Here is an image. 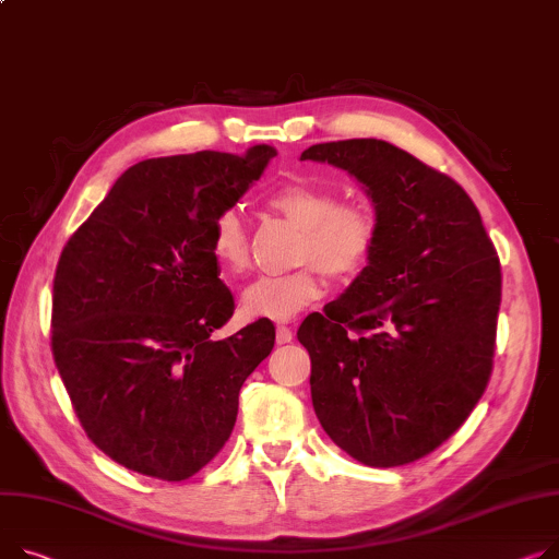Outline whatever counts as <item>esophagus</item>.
I'll return each mask as SVG.
<instances>
[{"label":"esophagus","instance_id":"34e87169","mask_svg":"<svg viewBox=\"0 0 559 559\" xmlns=\"http://www.w3.org/2000/svg\"><path fill=\"white\" fill-rule=\"evenodd\" d=\"M292 337H294V332L287 325L276 328V344H289Z\"/></svg>","mask_w":559,"mask_h":559}]
</instances>
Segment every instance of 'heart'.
Returning a JSON list of instances; mask_svg holds the SVG:
<instances>
[{"mask_svg": "<svg viewBox=\"0 0 559 559\" xmlns=\"http://www.w3.org/2000/svg\"><path fill=\"white\" fill-rule=\"evenodd\" d=\"M328 186L294 181L276 189L267 204L304 227L301 263H314L330 276L357 274L376 249L378 227L368 206L340 202ZM211 253L217 265L240 274L249 265V236L236 209L217 213L211 227ZM314 265L278 276H260L242 292V310L253 319L287 321L321 294Z\"/></svg>", "mask_w": 559, "mask_h": 559, "instance_id": "heart-1", "label": "heart"}]
</instances>
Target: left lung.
<instances>
[{
	"label": "left lung",
	"instance_id": "left-lung-1",
	"mask_svg": "<svg viewBox=\"0 0 559 559\" xmlns=\"http://www.w3.org/2000/svg\"><path fill=\"white\" fill-rule=\"evenodd\" d=\"M353 175L376 206L368 265L296 337L312 406L334 444L370 467L448 440L488 386L501 267L461 186L382 139L317 143L301 162Z\"/></svg>",
	"mask_w": 559,
	"mask_h": 559
}]
</instances>
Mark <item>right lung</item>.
Masks as SVG:
<instances>
[{
	"mask_svg": "<svg viewBox=\"0 0 559 559\" xmlns=\"http://www.w3.org/2000/svg\"><path fill=\"white\" fill-rule=\"evenodd\" d=\"M272 145L145 159L64 245L51 348L87 436L162 480L200 472L229 440L238 393L276 340L270 319L213 342L234 296L211 253L217 213L260 179Z\"/></svg>",
	"mask_w": 559,
	"mask_h": 559,
	"instance_id": "add662e5",
	"label": "right lung"
}]
</instances>
